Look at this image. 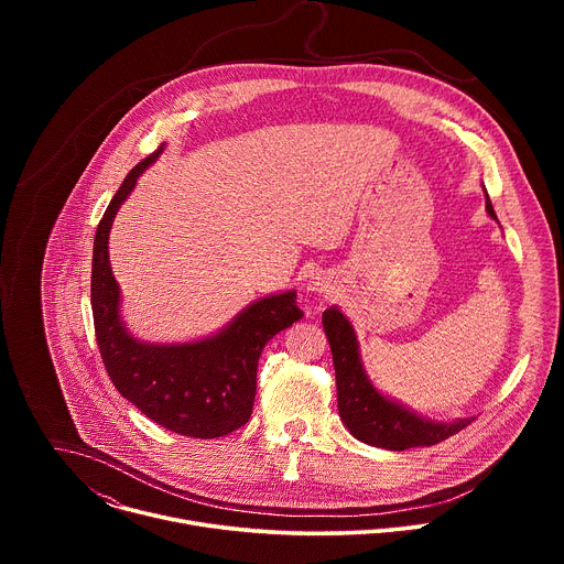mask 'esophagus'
<instances>
[{
    "label": "esophagus",
    "mask_w": 564,
    "mask_h": 564,
    "mask_svg": "<svg viewBox=\"0 0 564 564\" xmlns=\"http://www.w3.org/2000/svg\"><path fill=\"white\" fill-rule=\"evenodd\" d=\"M307 290H310V292H324V288H321L318 281H310V283H307Z\"/></svg>",
    "instance_id": "34e87169"
}]
</instances>
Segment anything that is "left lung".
Wrapping results in <instances>:
<instances>
[{
    "instance_id": "obj_1",
    "label": "left lung",
    "mask_w": 564,
    "mask_h": 564,
    "mask_svg": "<svg viewBox=\"0 0 564 564\" xmlns=\"http://www.w3.org/2000/svg\"><path fill=\"white\" fill-rule=\"evenodd\" d=\"M487 212L498 220L494 205L487 194ZM324 330L330 341L333 364L337 375V404L346 429L364 444L406 451L415 446H433L446 437L459 433L470 424L473 417L455 422H433L420 417L406 406L397 404L394 399L381 394L368 379L355 328L339 307H328L324 312Z\"/></svg>"
}]
</instances>
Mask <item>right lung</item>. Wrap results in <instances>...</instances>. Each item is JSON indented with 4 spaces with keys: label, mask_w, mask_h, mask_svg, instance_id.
<instances>
[{
    "label": "right lung",
    "mask_w": 564,
    "mask_h": 564,
    "mask_svg": "<svg viewBox=\"0 0 564 564\" xmlns=\"http://www.w3.org/2000/svg\"><path fill=\"white\" fill-rule=\"evenodd\" d=\"M163 149L158 147L129 172L98 225L91 263L96 339L113 386L138 411L172 433L214 440L248 424L259 357L303 312L290 290L254 301L220 333L192 344H144L124 328L120 288L109 263V231L138 176Z\"/></svg>",
    "instance_id": "obj_1"
}]
</instances>
